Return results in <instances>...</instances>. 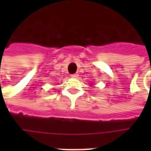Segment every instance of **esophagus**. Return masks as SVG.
<instances>
[{"instance_id":"esophagus-1","label":"esophagus","mask_w":151,"mask_h":151,"mask_svg":"<svg viewBox=\"0 0 151 151\" xmlns=\"http://www.w3.org/2000/svg\"><path fill=\"white\" fill-rule=\"evenodd\" d=\"M71 77H72V78H78V73H73V74L71 75Z\"/></svg>"}]
</instances>
